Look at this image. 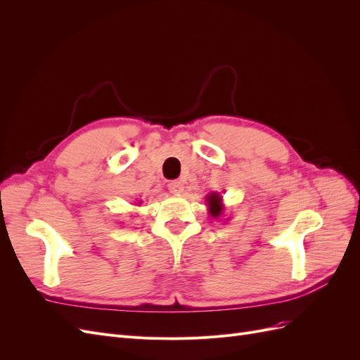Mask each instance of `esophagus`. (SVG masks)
Masks as SVG:
<instances>
[{
    "label": "esophagus",
    "instance_id": "esophagus-1",
    "mask_svg": "<svg viewBox=\"0 0 360 360\" xmlns=\"http://www.w3.org/2000/svg\"><path fill=\"white\" fill-rule=\"evenodd\" d=\"M168 191H169L171 193H174V195H180V193L183 192V184H181V181H179V180L169 181V183H168Z\"/></svg>",
    "mask_w": 360,
    "mask_h": 360
}]
</instances>
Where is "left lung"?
<instances>
[{"instance_id":"left-lung-1","label":"left lung","mask_w":360,"mask_h":360,"mask_svg":"<svg viewBox=\"0 0 360 360\" xmlns=\"http://www.w3.org/2000/svg\"><path fill=\"white\" fill-rule=\"evenodd\" d=\"M207 204H209V212L213 217H219L224 213V205H222V198L219 197V193H210L207 197Z\"/></svg>"}]
</instances>
